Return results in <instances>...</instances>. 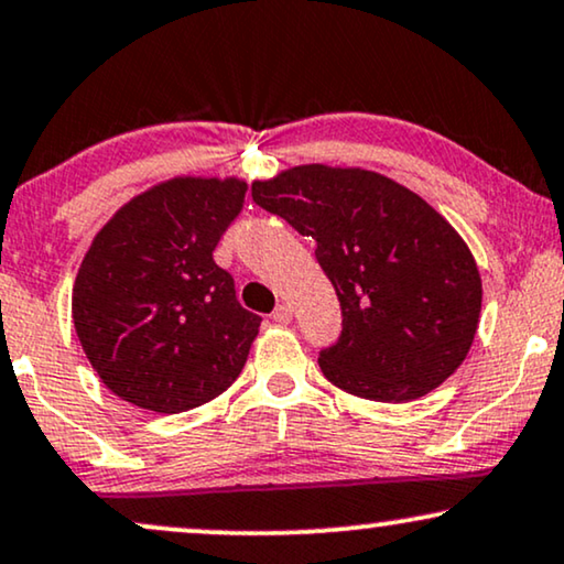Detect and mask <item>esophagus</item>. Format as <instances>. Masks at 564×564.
Masks as SVG:
<instances>
[{"mask_svg":"<svg viewBox=\"0 0 564 564\" xmlns=\"http://www.w3.org/2000/svg\"><path fill=\"white\" fill-rule=\"evenodd\" d=\"M294 319V312H291L289 304H278L275 312H273V322H278V325H289V322Z\"/></svg>","mask_w":564,"mask_h":564,"instance_id":"esophagus-1","label":"esophagus"}]
</instances>
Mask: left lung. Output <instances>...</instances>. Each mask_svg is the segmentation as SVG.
Wrapping results in <instances>:
<instances>
[{
    "instance_id": "left-lung-1",
    "label": "left lung",
    "mask_w": 564,
    "mask_h": 564,
    "mask_svg": "<svg viewBox=\"0 0 564 564\" xmlns=\"http://www.w3.org/2000/svg\"><path fill=\"white\" fill-rule=\"evenodd\" d=\"M252 200L317 242L343 329L319 350L335 387L377 402L417 400L475 340L482 283L469 247L420 195L369 170L294 167Z\"/></svg>"
}]
</instances>
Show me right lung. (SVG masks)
Instances as JSON below:
<instances>
[{
	"label": "right lung",
	"instance_id": "right-lung-1",
	"mask_svg": "<svg viewBox=\"0 0 564 564\" xmlns=\"http://www.w3.org/2000/svg\"><path fill=\"white\" fill-rule=\"evenodd\" d=\"M245 193L239 180H170L95 237L74 283V327L120 400L175 415L235 384L262 317L237 302L214 250Z\"/></svg>",
	"mask_w": 564,
	"mask_h": 564
}]
</instances>
